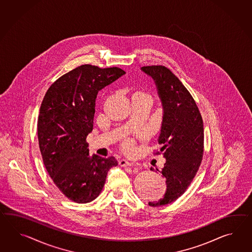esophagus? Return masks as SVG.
<instances>
[{
    "label": "esophagus",
    "instance_id": "obj_1",
    "mask_svg": "<svg viewBox=\"0 0 252 252\" xmlns=\"http://www.w3.org/2000/svg\"><path fill=\"white\" fill-rule=\"evenodd\" d=\"M118 164H119V166H135L134 163H132V162H128V161H126V160L122 159L119 160V162H118Z\"/></svg>",
    "mask_w": 252,
    "mask_h": 252
}]
</instances>
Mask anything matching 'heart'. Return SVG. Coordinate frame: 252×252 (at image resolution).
<instances>
[{
  "label": "heart",
  "mask_w": 252,
  "mask_h": 252,
  "mask_svg": "<svg viewBox=\"0 0 252 252\" xmlns=\"http://www.w3.org/2000/svg\"><path fill=\"white\" fill-rule=\"evenodd\" d=\"M132 97H137V98L145 99L148 101L150 104L152 103V96L150 95V94L145 92V91H142V90H138V91H135L133 94ZM133 141L132 140H126L123 143V148L124 150L126 152H130L133 148Z\"/></svg>",
  "instance_id": "b5f03b06"
}]
</instances>
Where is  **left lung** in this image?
<instances>
[{"instance_id": "1", "label": "left lung", "mask_w": 252, "mask_h": 252, "mask_svg": "<svg viewBox=\"0 0 252 252\" xmlns=\"http://www.w3.org/2000/svg\"><path fill=\"white\" fill-rule=\"evenodd\" d=\"M141 70L155 81L163 106L161 148L156 154L166 158L160 173L166 178V190L163 198L148 202L151 207H159L182 196L195 178L202 161L204 127L195 100L168 68L151 65Z\"/></svg>"}]
</instances>
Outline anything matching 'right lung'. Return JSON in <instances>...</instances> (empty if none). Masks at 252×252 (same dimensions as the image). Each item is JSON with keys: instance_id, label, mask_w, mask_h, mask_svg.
<instances>
[{"instance_id": "right-lung-1", "label": "right lung", "mask_w": 252, "mask_h": 252, "mask_svg": "<svg viewBox=\"0 0 252 252\" xmlns=\"http://www.w3.org/2000/svg\"><path fill=\"white\" fill-rule=\"evenodd\" d=\"M126 74L121 68L83 64L50 86L37 122L43 164L62 193L76 203L91 202L104 188L114 157L89 156L95 99L100 90Z\"/></svg>"}]
</instances>
